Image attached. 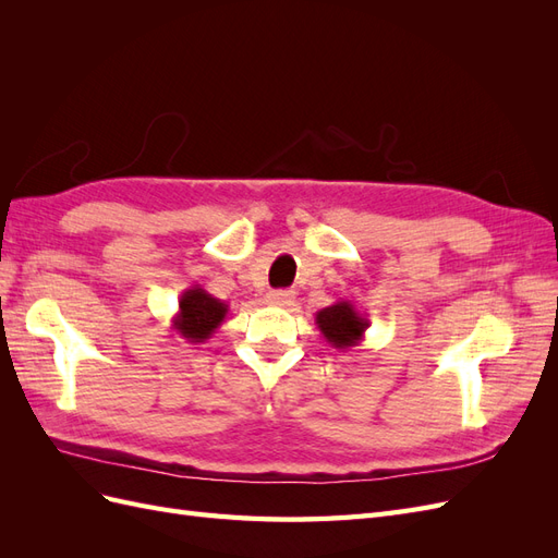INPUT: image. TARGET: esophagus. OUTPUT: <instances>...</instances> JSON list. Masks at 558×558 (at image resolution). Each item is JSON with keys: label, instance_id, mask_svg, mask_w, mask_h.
Masks as SVG:
<instances>
[{"label": "esophagus", "instance_id": "34e87169", "mask_svg": "<svg viewBox=\"0 0 558 558\" xmlns=\"http://www.w3.org/2000/svg\"><path fill=\"white\" fill-rule=\"evenodd\" d=\"M265 300L269 302V305H279V307H289L291 302L295 300V293L293 291H269L265 295Z\"/></svg>", "mask_w": 558, "mask_h": 558}]
</instances>
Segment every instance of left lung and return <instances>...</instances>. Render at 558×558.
Wrapping results in <instances>:
<instances>
[{"mask_svg":"<svg viewBox=\"0 0 558 558\" xmlns=\"http://www.w3.org/2000/svg\"><path fill=\"white\" fill-rule=\"evenodd\" d=\"M316 326L332 349L349 351L363 342L369 320L351 300H337L335 305L316 312Z\"/></svg>","mask_w":558,"mask_h":558,"instance_id":"left-lung-1","label":"left lung"}]
</instances>
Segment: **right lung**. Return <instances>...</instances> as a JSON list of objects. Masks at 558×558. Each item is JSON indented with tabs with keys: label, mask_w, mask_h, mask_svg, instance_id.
Listing matches in <instances>:
<instances>
[{
	"label": "right lung",
	"mask_w": 558,
	"mask_h": 558,
	"mask_svg": "<svg viewBox=\"0 0 558 558\" xmlns=\"http://www.w3.org/2000/svg\"><path fill=\"white\" fill-rule=\"evenodd\" d=\"M226 316V302L207 293L199 283H193L191 289H185L179 298V312L172 318V328L185 342L202 344L223 324Z\"/></svg>",
	"instance_id": "obj_1"
}]
</instances>
